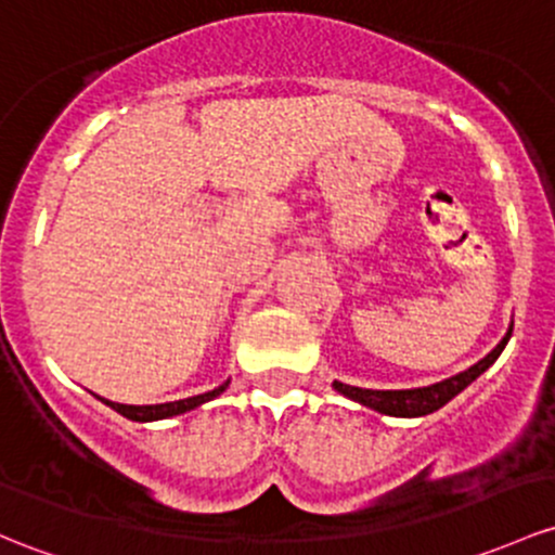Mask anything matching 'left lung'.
<instances>
[{"label":"left lung","mask_w":555,"mask_h":555,"mask_svg":"<svg viewBox=\"0 0 555 555\" xmlns=\"http://www.w3.org/2000/svg\"><path fill=\"white\" fill-rule=\"evenodd\" d=\"M511 332L513 326L508 330V335L503 337V340L498 343V348H494L492 353L483 356L481 361H476L474 366H468L465 372H460V375L454 377H447V380L441 383H434V385H425V388H406V390H372V388H356V385H346V383H332L335 385L337 393L348 396V399L359 401V404L370 406V410L380 412V415H390V417H423V415H430V412L441 410V406L447 404V401H452L454 396L460 393V390L468 388L470 383L476 380L478 375H483V372L489 370V366L498 361V356L503 353V348L508 346L511 340Z\"/></svg>","instance_id":"left-lung-1"}]
</instances>
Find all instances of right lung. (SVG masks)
Segmentation results:
<instances>
[{
	"instance_id": "obj_1",
	"label": "right lung",
	"mask_w": 555,
	"mask_h": 555,
	"mask_svg": "<svg viewBox=\"0 0 555 555\" xmlns=\"http://www.w3.org/2000/svg\"><path fill=\"white\" fill-rule=\"evenodd\" d=\"M229 388V380L223 385H218L215 390H207V393H199V396H191V399H180V401H167V404H149V406H135V404H116V401H108V399H98L103 401V404H108L111 410H116L119 415H125L127 420H135V423H151V420H165V417H175V415H183V412H191L196 410V406L204 404V401H212L215 396H220L223 390Z\"/></svg>"
}]
</instances>
